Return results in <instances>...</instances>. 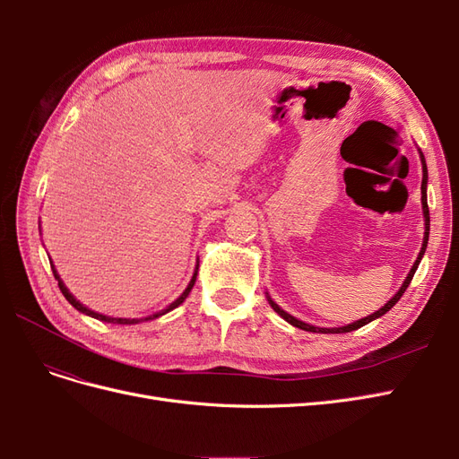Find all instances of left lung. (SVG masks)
Here are the masks:
<instances>
[{
    "label": "left lung",
    "instance_id": "obj_1",
    "mask_svg": "<svg viewBox=\"0 0 459 459\" xmlns=\"http://www.w3.org/2000/svg\"><path fill=\"white\" fill-rule=\"evenodd\" d=\"M420 151V159H421V169H423V179H421V206H423V218H425V235H423V245H421V251H420V255H418V260L413 262V266H411V270L408 272V275H406V280H404V283H402V287L398 289V293L388 300L383 308H379L377 312H373L371 316H368V317H362V319H358V322H354V324H349V325H342V327H316V325H310V324H307V322H300V319H297L295 316H290V314H287L283 308H280V304H275L273 300H272V297L266 293V299H268V302H270V307L280 314L285 322H289L290 325H295V327H299V329H302V331H312V333H351V331H354V329H359V327H364L366 324H369V322H373V319H377V317H381L383 314H386L388 310H391L394 304L400 300V297L404 295V290L408 289V285L411 283V277H413V273H415V270H418V266H420V262H421V258H423V255H425V248H427V241H429V226H430V220H429V206H427V179H429V174H427V162H425V157H423V152H421V149H418Z\"/></svg>",
    "mask_w": 459,
    "mask_h": 459
}]
</instances>
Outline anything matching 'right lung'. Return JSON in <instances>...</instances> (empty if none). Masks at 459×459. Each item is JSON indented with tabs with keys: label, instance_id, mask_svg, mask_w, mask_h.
I'll list each match as a JSON object with an SVG mask.
<instances>
[{
	"label": "right lung",
	"instance_id": "right-lung-1",
	"mask_svg": "<svg viewBox=\"0 0 459 459\" xmlns=\"http://www.w3.org/2000/svg\"><path fill=\"white\" fill-rule=\"evenodd\" d=\"M51 264V270H53V275H55V280H57V283H59V289H61V293L65 295V299L73 304V307L78 310V312H82V314H86V316H90V317H95V319H100V322H105V324H117V325H134V324H142V322H147V319H157V317H160V316H164V314H169L170 310H174V308H178L179 304H182L186 299H187V295L191 293V289H193V285H195V280H197V272H199V262H197V268H195V273H193V277H191V281L187 283V287H186V290L182 295H179L174 302H170L169 307H166L164 310H160V312H155V314H151V316H147V317H113V316H105V314H100V312H93V310H90L88 307H84V304H82L80 300H76L74 299V295L71 293V290L66 289V285L63 283V280H61V275L57 273V270H55V266H53V262H49Z\"/></svg>",
	"mask_w": 459,
	"mask_h": 459
}]
</instances>
